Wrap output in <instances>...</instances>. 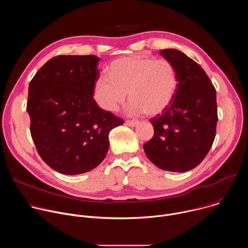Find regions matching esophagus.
<instances>
[{
  "instance_id": "34e87169",
  "label": "esophagus",
  "mask_w": 248,
  "mask_h": 248,
  "mask_svg": "<svg viewBox=\"0 0 248 248\" xmlns=\"http://www.w3.org/2000/svg\"><path fill=\"white\" fill-rule=\"evenodd\" d=\"M138 124V121H126V124L133 127Z\"/></svg>"
}]
</instances>
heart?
I'll use <instances>...</instances> for the list:
<instances>
[{"label":"heart","instance_id":"heart-1","mask_svg":"<svg viewBox=\"0 0 248 248\" xmlns=\"http://www.w3.org/2000/svg\"><path fill=\"white\" fill-rule=\"evenodd\" d=\"M108 75L98 78L93 87L94 101L107 112L118 111L128 93L130 114L157 116L170 105L178 88L175 67L165 59L124 57L110 64Z\"/></svg>","mask_w":248,"mask_h":248}]
</instances>
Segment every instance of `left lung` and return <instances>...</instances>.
<instances>
[{"label":"left lung","instance_id":"8db88e82","mask_svg":"<svg viewBox=\"0 0 248 248\" xmlns=\"http://www.w3.org/2000/svg\"><path fill=\"white\" fill-rule=\"evenodd\" d=\"M175 67L178 88L169 107L150 119L154 136L143 145L158 168L184 172L198 166L216 136V89L204 69L175 49L161 50Z\"/></svg>","mask_w":248,"mask_h":248}]
</instances>
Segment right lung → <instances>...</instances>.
Wrapping results in <instances>:
<instances>
[{"label":"right lung","instance_id":"1","mask_svg":"<svg viewBox=\"0 0 248 248\" xmlns=\"http://www.w3.org/2000/svg\"><path fill=\"white\" fill-rule=\"evenodd\" d=\"M99 61L93 55L58 56L29 83L31 137L42 160L63 174L96 168L108 152L110 131L124 124L93 99Z\"/></svg>","mask_w":248,"mask_h":248}]
</instances>
